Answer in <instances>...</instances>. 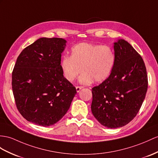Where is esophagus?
I'll return each mask as SVG.
<instances>
[{
  "label": "esophagus",
  "mask_w": 158,
  "mask_h": 158,
  "mask_svg": "<svg viewBox=\"0 0 158 158\" xmlns=\"http://www.w3.org/2000/svg\"><path fill=\"white\" fill-rule=\"evenodd\" d=\"M84 88L83 86H76V89L77 92H79L80 90H81L82 88Z\"/></svg>",
  "instance_id": "esophagus-1"
}]
</instances>
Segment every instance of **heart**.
Listing matches in <instances>:
<instances>
[{"instance_id": "heart-1", "label": "heart", "mask_w": 158, "mask_h": 158, "mask_svg": "<svg viewBox=\"0 0 158 158\" xmlns=\"http://www.w3.org/2000/svg\"><path fill=\"white\" fill-rule=\"evenodd\" d=\"M114 63V53L109 46L83 42L73 46L70 57L61 58L60 67L68 81H74L82 71L79 82L90 84L94 81L102 82L108 78Z\"/></svg>"}]
</instances>
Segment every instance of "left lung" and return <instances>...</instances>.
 <instances>
[{
    "label": "left lung",
    "mask_w": 158,
    "mask_h": 158,
    "mask_svg": "<svg viewBox=\"0 0 158 158\" xmlns=\"http://www.w3.org/2000/svg\"><path fill=\"white\" fill-rule=\"evenodd\" d=\"M115 63L110 76L92 88V113L107 128L128 124L135 117L148 90V75L141 56L124 40L114 43Z\"/></svg>",
    "instance_id": "1"
}]
</instances>
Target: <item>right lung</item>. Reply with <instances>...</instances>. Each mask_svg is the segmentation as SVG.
Wrapping results in <instances>:
<instances>
[{"label":"right lung","instance_id":"obj_1","mask_svg":"<svg viewBox=\"0 0 158 158\" xmlns=\"http://www.w3.org/2000/svg\"><path fill=\"white\" fill-rule=\"evenodd\" d=\"M66 44L62 38H40L17 59L12 73L15 103L22 116L34 124L56 123L66 114L76 94L60 67Z\"/></svg>","mask_w":158,"mask_h":158}]
</instances>
